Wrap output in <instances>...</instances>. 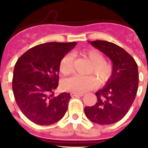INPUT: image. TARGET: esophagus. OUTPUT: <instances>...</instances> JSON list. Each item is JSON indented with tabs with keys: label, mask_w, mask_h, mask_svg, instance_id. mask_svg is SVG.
I'll use <instances>...</instances> for the list:
<instances>
[{
	"label": "esophagus",
	"mask_w": 148,
	"mask_h": 148,
	"mask_svg": "<svg viewBox=\"0 0 148 148\" xmlns=\"http://www.w3.org/2000/svg\"><path fill=\"white\" fill-rule=\"evenodd\" d=\"M84 93H74V92L71 93V97H75V96H80V97H82V96H84Z\"/></svg>",
	"instance_id": "34e87169"
}]
</instances>
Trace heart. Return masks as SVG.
<instances>
[{
  "label": "heart",
  "mask_w": 148,
  "mask_h": 148,
  "mask_svg": "<svg viewBox=\"0 0 148 148\" xmlns=\"http://www.w3.org/2000/svg\"><path fill=\"white\" fill-rule=\"evenodd\" d=\"M84 55L92 64V68L89 73L94 74L101 83L108 81L112 73V67L104 60V57L99 51L91 49L84 52ZM74 57L68 53L61 59L60 62V71L64 75L71 74L73 70ZM96 86V80L92 76L74 75L63 81L62 87L65 90L74 93H84L92 89Z\"/></svg>",
  "instance_id": "b5f03b06"
}]
</instances>
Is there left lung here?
Returning a JSON list of instances; mask_svg holds the SVG:
<instances>
[{"label": "left lung", "mask_w": 148, "mask_h": 148, "mask_svg": "<svg viewBox=\"0 0 148 148\" xmlns=\"http://www.w3.org/2000/svg\"><path fill=\"white\" fill-rule=\"evenodd\" d=\"M112 62V74L103 88L95 93L97 101L85 107L84 114L90 121L101 125L114 124L128 112L138 88V64L122 47L105 40L89 41Z\"/></svg>", "instance_id": "8db88e82"}]
</instances>
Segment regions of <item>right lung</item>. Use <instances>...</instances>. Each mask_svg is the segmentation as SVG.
Returning a JSON list of instances; mask_svg holds the SVG:
<instances>
[{"label":"right lung","instance_id":"right-lung-1","mask_svg":"<svg viewBox=\"0 0 148 148\" xmlns=\"http://www.w3.org/2000/svg\"><path fill=\"white\" fill-rule=\"evenodd\" d=\"M76 45V42L37 45L15 64L13 93L20 110L31 121L51 125L64 116L71 95L54 96L53 91L58 86L60 60Z\"/></svg>","mask_w":148,"mask_h":148}]
</instances>
